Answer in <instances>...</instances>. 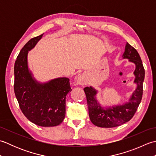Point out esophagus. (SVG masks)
Here are the masks:
<instances>
[{
	"mask_svg": "<svg viewBox=\"0 0 156 156\" xmlns=\"http://www.w3.org/2000/svg\"><path fill=\"white\" fill-rule=\"evenodd\" d=\"M77 82L78 84L80 85L85 84V78H84V76L83 74L78 76V78L77 79Z\"/></svg>",
	"mask_w": 156,
	"mask_h": 156,
	"instance_id": "34e87169",
	"label": "esophagus"
}]
</instances>
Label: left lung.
<instances>
[{
  "label": "left lung",
  "instance_id": "1",
  "mask_svg": "<svg viewBox=\"0 0 156 156\" xmlns=\"http://www.w3.org/2000/svg\"><path fill=\"white\" fill-rule=\"evenodd\" d=\"M123 58L129 59L136 66L134 72L135 79L134 82L137 84L129 101L125 105L116 106L104 109L101 107L95 95L97 90L92 87H85L84 90L87 97L89 117L94 125L100 127H115L130 121L133 117L140 105L143 95V83L145 78V69L137 51L127 43Z\"/></svg>",
  "mask_w": 156,
  "mask_h": 156
}]
</instances>
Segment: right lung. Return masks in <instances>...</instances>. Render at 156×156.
<instances>
[{"instance_id": "right-lung-1", "label": "right lung", "mask_w": 156, "mask_h": 156, "mask_svg": "<svg viewBox=\"0 0 156 156\" xmlns=\"http://www.w3.org/2000/svg\"><path fill=\"white\" fill-rule=\"evenodd\" d=\"M42 36L31 39L19 52L14 67V91L19 107L27 119L41 127H54L65 118L66 97L72 89L67 78H56L45 84L33 78L27 66L28 51Z\"/></svg>"}]
</instances>
